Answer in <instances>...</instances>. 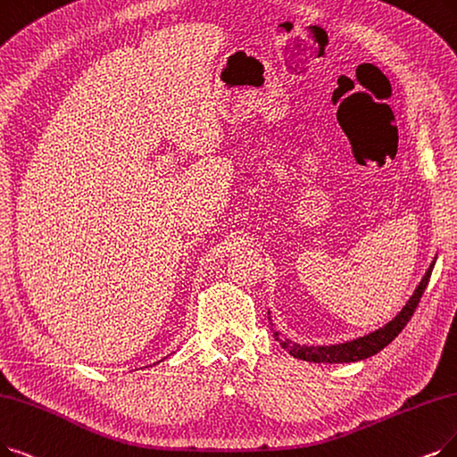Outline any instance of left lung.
Instances as JSON below:
<instances>
[{
  "label": "left lung",
  "instance_id": "1",
  "mask_svg": "<svg viewBox=\"0 0 457 457\" xmlns=\"http://www.w3.org/2000/svg\"><path fill=\"white\" fill-rule=\"evenodd\" d=\"M436 257L433 259V262L429 264L426 276L422 278V281L418 283V287L414 288L412 296L409 298V302L403 305V309L378 330L363 336V337H356L353 341H345V343H337V345H300V343H292L290 339H281V334L278 330H273V337H276L283 349L295 358L305 360V361H313V363H351V361H360L366 360L377 353H380L385 349L386 345H390L403 328L407 326V322L411 320L412 313L416 312V305L420 303V298H422L424 290L429 283L431 271L435 266ZM270 315V312H268ZM270 326H273L271 317H268Z\"/></svg>",
  "mask_w": 457,
  "mask_h": 457
}]
</instances>
